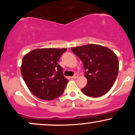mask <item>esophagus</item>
Masks as SVG:
<instances>
[{"label": "esophagus", "instance_id": "34e87169", "mask_svg": "<svg viewBox=\"0 0 135 135\" xmlns=\"http://www.w3.org/2000/svg\"><path fill=\"white\" fill-rule=\"evenodd\" d=\"M79 77V75H78V74H75V75H74V76H72V77H71V78L72 79H76V78H77V77Z\"/></svg>", "mask_w": 135, "mask_h": 135}]
</instances>
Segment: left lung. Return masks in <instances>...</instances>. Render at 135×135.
<instances>
[{
	"instance_id": "left-lung-1",
	"label": "left lung",
	"mask_w": 135,
	"mask_h": 135,
	"mask_svg": "<svg viewBox=\"0 0 135 135\" xmlns=\"http://www.w3.org/2000/svg\"><path fill=\"white\" fill-rule=\"evenodd\" d=\"M83 61L87 85L82 89L85 95L99 97L106 94L115 83L119 72L117 55L109 48L89 44L71 48Z\"/></svg>"
}]
</instances>
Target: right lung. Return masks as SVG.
I'll list each match as a JSON object with an SVG mask.
<instances>
[{"label":"right lung","mask_w":135,"mask_h":135,"mask_svg":"<svg viewBox=\"0 0 135 135\" xmlns=\"http://www.w3.org/2000/svg\"><path fill=\"white\" fill-rule=\"evenodd\" d=\"M66 48H42L32 50L23 56L21 73L33 95L43 100H52L62 94L69 80L63 76L58 63Z\"/></svg>","instance_id":"1"}]
</instances>
